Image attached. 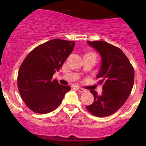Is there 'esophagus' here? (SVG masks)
I'll return each mask as SVG.
<instances>
[{
	"label": "esophagus",
	"instance_id": "obj_1",
	"mask_svg": "<svg viewBox=\"0 0 146 146\" xmlns=\"http://www.w3.org/2000/svg\"><path fill=\"white\" fill-rule=\"evenodd\" d=\"M77 88V90L80 92H85V91H86L85 89H83V88H79V87H77V88Z\"/></svg>",
	"mask_w": 146,
	"mask_h": 146
}]
</instances>
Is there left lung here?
Segmentation results:
<instances>
[{"label":"left lung","instance_id":"obj_1","mask_svg":"<svg viewBox=\"0 0 146 146\" xmlns=\"http://www.w3.org/2000/svg\"><path fill=\"white\" fill-rule=\"evenodd\" d=\"M101 56V66L97 78L103 83L102 92L95 90L92 104L86 108L93 115L108 117L115 113L130 95L134 82V70L123 51L104 41H87Z\"/></svg>","mask_w":146,"mask_h":146}]
</instances>
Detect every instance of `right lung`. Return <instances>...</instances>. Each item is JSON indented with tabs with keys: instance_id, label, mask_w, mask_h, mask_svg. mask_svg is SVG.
Segmentation results:
<instances>
[{
	"instance_id": "add662e5",
	"label": "right lung",
	"mask_w": 146,
	"mask_h": 146,
	"mask_svg": "<svg viewBox=\"0 0 146 146\" xmlns=\"http://www.w3.org/2000/svg\"><path fill=\"white\" fill-rule=\"evenodd\" d=\"M76 42L55 39L38 46L20 66L17 86L26 105L36 113L47 114L62 102L68 85H60L52 76L73 51Z\"/></svg>"
}]
</instances>
